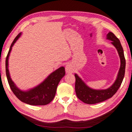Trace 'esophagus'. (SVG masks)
I'll return each instance as SVG.
<instances>
[{
  "label": "esophagus",
  "instance_id": "esophagus-1",
  "mask_svg": "<svg viewBox=\"0 0 132 132\" xmlns=\"http://www.w3.org/2000/svg\"><path fill=\"white\" fill-rule=\"evenodd\" d=\"M73 67L70 64H68L65 67V71L67 73H71L73 72Z\"/></svg>",
  "mask_w": 132,
  "mask_h": 132
}]
</instances>
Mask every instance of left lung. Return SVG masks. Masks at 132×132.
<instances>
[{
  "mask_svg": "<svg viewBox=\"0 0 132 132\" xmlns=\"http://www.w3.org/2000/svg\"><path fill=\"white\" fill-rule=\"evenodd\" d=\"M107 39L112 41V44L117 50L120 57L121 65L117 78L113 84L109 88L105 90H95L87 86L78 75L75 74V92L76 96L80 100L85 104H97L112 97L118 91L124 79L126 69V59L120 41L112 32H109L107 34Z\"/></svg>",
  "mask_w": 132,
  "mask_h": 132,
  "instance_id": "1",
  "label": "left lung"
}]
</instances>
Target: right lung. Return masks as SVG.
<instances>
[{
    "instance_id": "obj_1",
    "label": "right lung",
    "mask_w": 132,
    "mask_h": 132,
    "mask_svg": "<svg viewBox=\"0 0 132 132\" xmlns=\"http://www.w3.org/2000/svg\"><path fill=\"white\" fill-rule=\"evenodd\" d=\"M21 35L20 32L14 39L10 46L5 61L6 75L8 84L12 92L22 102L31 105H44L52 101L56 95V89L60 81L65 75V68L61 67L51 73L42 83L28 91H22L19 89L12 81L8 70V58L12 49L17 40Z\"/></svg>"
}]
</instances>
